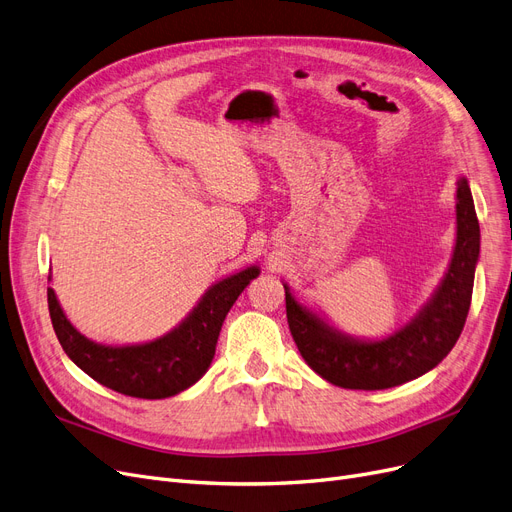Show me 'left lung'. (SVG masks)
<instances>
[{
    "instance_id": "left-lung-1",
    "label": "left lung",
    "mask_w": 512,
    "mask_h": 512,
    "mask_svg": "<svg viewBox=\"0 0 512 512\" xmlns=\"http://www.w3.org/2000/svg\"><path fill=\"white\" fill-rule=\"evenodd\" d=\"M456 208V251L439 291L405 329L382 342H356L331 331L316 314L301 308L285 287L291 335L320 377L350 390H384L424 375L456 346L470 310L481 244L475 202L464 177L458 181Z\"/></svg>"
}]
</instances>
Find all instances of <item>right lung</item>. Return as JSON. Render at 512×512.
<instances>
[{
  "label": "right lung",
  "instance_id": "obj_1",
  "mask_svg": "<svg viewBox=\"0 0 512 512\" xmlns=\"http://www.w3.org/2000/svg\"><path fill=\"white\" fill-rule=\"evenodd\" d=\"M257 274V268H249L217 282L175 331L141 346L111 348L90 342L73 329L52 289L48 310L63 350L92 380L135 399H166L206 373L227 312Z\"/></svg>",
  "mask_w": 512,
  "mask_h": 512
}]
</instances>
